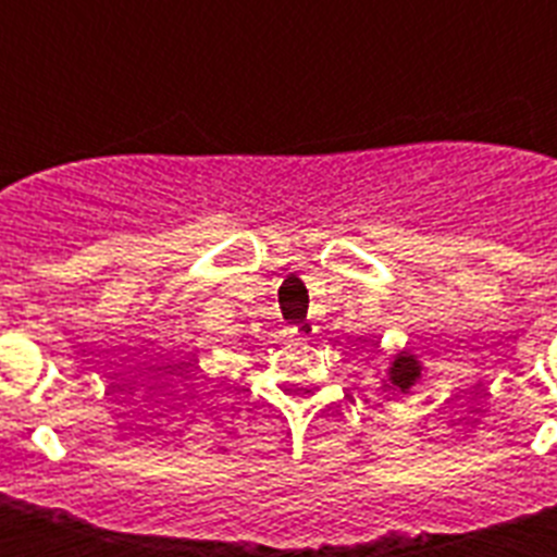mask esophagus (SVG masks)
Listing matches in <instances>:
<instances>
[{
    "instance_id": "34e87169",
    "label": "esophagus",
    "mask_w": 557,
    "mask_h": 557,
    "mask_svg": "<svg viewBox=\"0 0 557 557\" xmlns=\"http://www.w3.org/2000/svg\"><path fill=\"white\" fill-rule=\"evenodd\" d=\"M314 332H318V329H314L312 321H301V323H293V326H289V337L298 339V343H307V339H312Z\"/></svg>"
}]
</instances>
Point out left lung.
I'll use <instances>...</instances> for the list:
<instances>
[{
  "instance_id": "8db88e82",
  "label": "left lung",
  "mask_w": 557,
  "mask_h": 557,
  "mask_svg": "<svg viewBox=\"0 0 557 557\" xmlns=\"http://www.w3.org/2000/svg\"><path fill=\"white\" fill-rule=\"evenodd\" d=\"M391 385L398 387V393H410V387L421 379V362L416 359V354L398 351L391 362Z\"/></svg>"
}]
</instances>
